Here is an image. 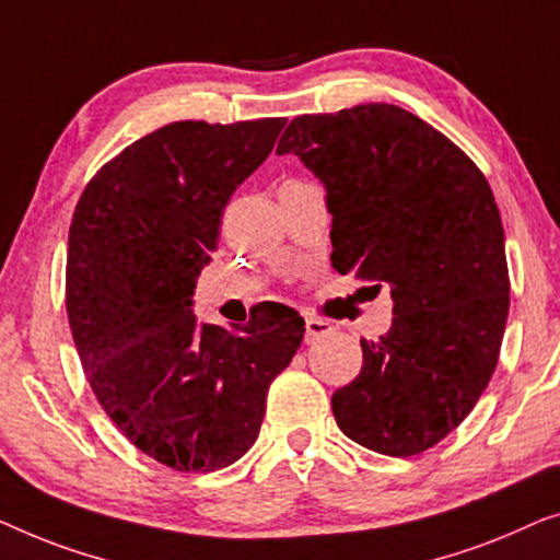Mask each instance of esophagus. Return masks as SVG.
Masks as SVG:
<instances>
[{
	"label": "esophagus",
	"instance_id": "1",
	"mask_svg": "<svg viewBox=\"0 0 560 560\" xmlns=\"http://www.w3.org/2000/svg\"><path fill=\"white\" fill-rule=\"evenodd\" d=\"M306 342H314L319 340V337H327L329 332H332V325L325 319H317V317H306Z\"/></svg>",
	"mask_w": 560,
	"mask_h": 560
}]
</instances>
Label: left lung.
I'll use <instances>...</instances> for the list:
<instances>
[{"mask_svg":"<svg viewBox=\"0 0 560 560\" xmlns=\"http://www.w3.org/2000/svg\"><path fill=\"white\" fill-rule=\"evenodd\" d=\"M277 154H296L325 185L335 269L390 287L393 325L360 340V375L332 396L337 427L377 454L427 452L475 408L505 335V231L490 185L454 141L393 104L296 116Z\"/></svg>","mask_w":560,"mask_h":560,"instance_id":"8db88e82","label":"left lung"}]
</instances>
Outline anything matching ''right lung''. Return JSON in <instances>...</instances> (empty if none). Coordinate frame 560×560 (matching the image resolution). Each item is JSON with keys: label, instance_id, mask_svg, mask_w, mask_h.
<instances>
[{"label": "right lung", "instance_id": "obj_1", "mask_svg": "<svg viewBox=\"0 0 560 560\" xmlns=\"http://www.w3.org/2000/svg\"><path fill=\"white\" fill-rule=\"evenodd\" d=\"M287 119L175 121L104 164L68 233L66 310L93 393L121 434L177 471H215L254 446L266 393L304 319L266 302L248 325H200L195 281L220 218Z\"/></svg>", "mask_w": 560, "mask_h": 560}]
</instances>
